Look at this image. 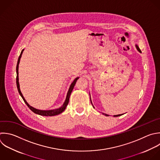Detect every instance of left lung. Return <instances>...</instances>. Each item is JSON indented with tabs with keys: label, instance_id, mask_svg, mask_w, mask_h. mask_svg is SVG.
<instances>
[{
	"label": "left lung",
	"instance_id": "left-lung-1",
	"mask_svg": "<svg viewBox=\"0 0 160 160\" xmlns=\"http://www.w3.org/2000/svg\"><path fill=\"white\" fill-rule=\"evenodd\" d=\"M135 46H136V49L140 52V53H141V50H140V49L139 48V47H138V46L137 45V44H135ZM89 95H90V94H89ZM90 99H91V98H90ZM91 104H92V101H91ZM92 106H93V108H94V106L92 105ZM102 114H104V115H105L106 116H109V115L108 114H104V113H102ZM121 115H122V114H118V115H114V117H118V116H121Z\"/></svg>",
	"mask_w": 160,
	"mask_h": 160
}]
</instances>
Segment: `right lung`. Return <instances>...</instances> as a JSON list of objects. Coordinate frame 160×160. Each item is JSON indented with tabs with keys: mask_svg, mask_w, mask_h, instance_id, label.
I'll return each instance as SVG.
<instances>
[{
	"mask_svg": "<svg viewBox=\"0 0 160 160\" xmlns=\"http://www.w3.org/2000/svg\"><path fill=\"white\" fill-rule=\"evenodd\" d=\"M24 49L22 50L21 52V54L18 58V64H17V66H16V72H17V77H16V84H17V88H18V91H19V93L20 94L21 96L22 97V98L23 99L24 101L25 102V103L27 104V106L29 108V109L32 111L34 112V113L37 114H39V115H41V116H56V115H58V114H59L61 113H62L66 108V106H68V103H69V98H70V96H71V94L73 90V88L76 83V81H78V79L79 78V77H78L76 78L74 81L72 82V84H71L70 87H69V89L68 90V94H67V96H66V100L64 102V104H62V106H61L59 108H58V109H51V110H40V109H36L31 106H30L28 102L26 101V100L25 99V98H24L21 91V89H20V85H19V62H20V60H21V56H22V54L23 53V51H24Z\"/></svg>",
	"mask_w": 160,
	"mask_h": 160,
	"instance_id": "add662e5",
	"label": "right lung"
}]
</instances>
